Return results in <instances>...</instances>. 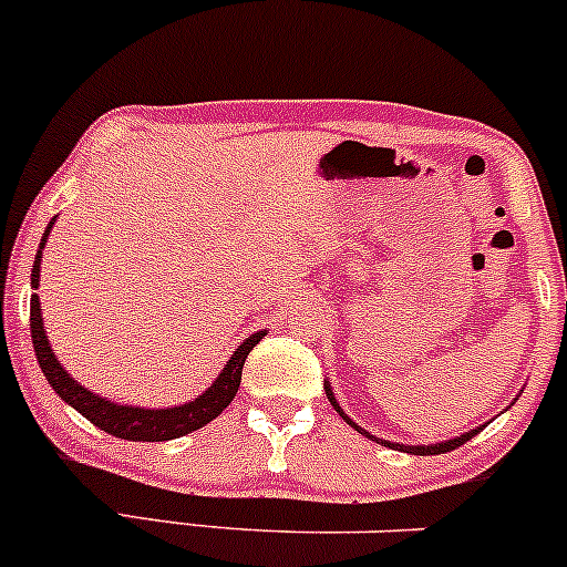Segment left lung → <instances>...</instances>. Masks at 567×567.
I'll return each instance as SVG.
<instances>
[{
  "label": "left lung",
  "mask_w": 567,
  "mask_h": 567,
  "mask_svg": "<svg viewBox=\"0 0 567 567\" xmlns=\"http://www.w3.org/2000/svg\"><path fill=\"white\" fill-rule=\"evenodd\" d=\"M326 395H328V401H331V406L336 409V414H339L341 420L347 422V425H352L354 431H358V433L369 435V439H371V441H377V444H384V446H390V450H393V446H395V450H401V452H409V455H441V452H452V450H457V446H463L465 441H471V439H474L476 433H482V431H484V425H482V427H476V431H468V433L457 435V439L441 441V444H427V446H425V444H416V446H409V444H393V441H382V439H377V435L365 433L363 427L358 425V422H352L350 416L344 414V409L339 406V401H336V398H333V390H331V384H328V382H326Z\"/></svg>",
  "instance_id": "left-lung-1"
}]
</instances>
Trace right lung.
Segmentation results:
<instances>
[{"label": "right lung", "mask_w": 567, "mask_h": 567, "mask_svg": "<svg viewBox=\"0 0 567 567\" xmlns=\"http://www.w3.org/2000/svg\"><path fill=\"white\" fill-rule=\"evenodd\" d=\"M55 217L48 223L45 236L40 241V250H37L34 269H31V288H40V260H42V247H45L48 234H51ZM29 326H31V344H34L37 363H40L42 374H45L48 384L64 398V403H70L72 409H78L85 420H91L93 425L102 427L104 433L115 435V439L126 441H169L179 439V435L198 431L207 422H213L228 403L234 401L236 390L241 382V369H245L247 354L260 339L264 331L247 336L239 344V350L231 354V360L226 363V369L217 374V379L204 390L202 395L193 398L188 403H179L172 409H145V406H121V403L107 401V398L91 393L89 388L78 382L64 371V365L59 363L55 352L48 344L45 326H42V309H40V296H31V309H29Z\"/></svg>", "instance_id": "obj_1"}]
</instances>
